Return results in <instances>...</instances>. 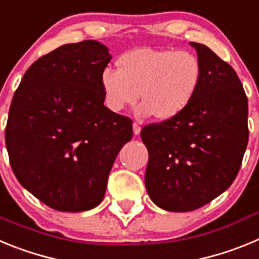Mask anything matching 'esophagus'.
<instances>
[{
  "label": "esophagus",
  "instance_id": "esophagus-1",
  "mask_svg": "<svg viewBox=\"0 0 259 259\" xmlns=\"http://www.w3.org/2000/svg\"><path fill=\"white\" fill-rule=\"evenodd\" d=\"M132 127H134V134H135V135H139V134H140V131H141V125L139 124V123L135 122L134 124H132Z\"/></svg>",
  "mask_w": 259,
  "mask_h": 259
}]
</instances>
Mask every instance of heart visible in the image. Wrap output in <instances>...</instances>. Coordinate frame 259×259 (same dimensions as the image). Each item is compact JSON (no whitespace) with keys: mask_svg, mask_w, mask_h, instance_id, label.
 I'll return each mask as SVG.
<instances>
[{"mask_svg":"<svg viewBox=\"0 0 259 259\" xmlns=\"http://www.w3.org/2000/svg\"><path fill=\"white\" fill-rule=\"evenodd\" d=\"M118 70L106 68L101 88L106 106L114 113L134 106L139 114L170 120L179 116L197 95L202 63L189 50L137 48L116 61Z\"/></svg>","mask_w":259,"mask_h":259,"instance_id":"heart-1","label":"heart"}]
</instances>
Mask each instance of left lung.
Listing matches in <instances>:
<instances>
[{"mask_svg": "<svg viewBox=\"0 0 259 259\" xmlns=\"http://www.w3.org/2000/svg\"><path fill=\"white\" fill-rule=\"evenodd\" d=\"M202 63L197 95L176 118L141 130L149 152L145 187L167 211H192L233 183L248 145V98L227 62L191 42Z\"/></svg>", "mask_w": 259, "mask_h": 259, "instance_id": "8db88e82", "label": "left lung"}]
</instances>
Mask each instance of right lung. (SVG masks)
Segmentation results:
<instances>
[{
    "label": "right lung",
    "mask_w": 259,
    "mask_h": 259,
    "mask_svg": "<svg viewBox=\"0 0 259 259\" xmlns=\"http://www.w3.org/2000/svg\"><path fill=\"white\" fill-rule=\"evenodd\" d=\"M111 59L95 40L40 57L14 93L5 143L20 184L58 211H85L105 196L110 170L132 139V120L104 105Z\"/></svg>",
    "instance_id": "obj_1"
}]
</instances>
